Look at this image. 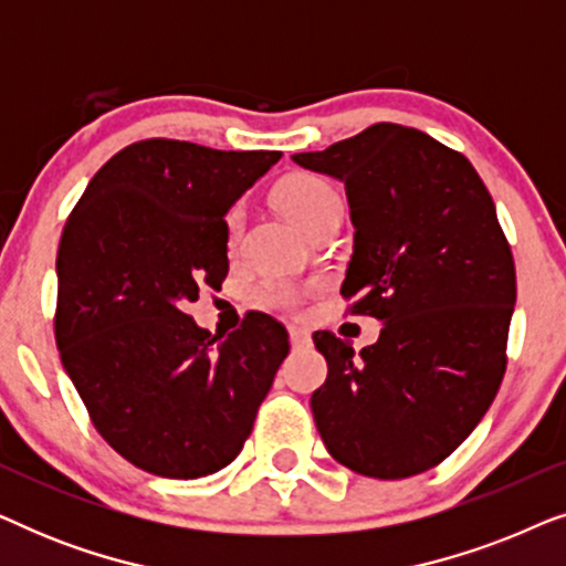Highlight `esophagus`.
<instances>
[{
	"mask_svg": "<svg viewBox=\"0 0 566 566\" xmlns=\"http://www.w3.org/2000/svg\"><path fill=\"white\" fill-rule=\"evenodd\" d=\"M289 339H291V347H306L312 343V337H308V332L298 329V327H291L289 329Z\"/></svg>",
	"mask_w": 566,
	"mask_h": 566,
	"instance_id": "34e87169",
	"label": "esophagus"
}]
</instances>
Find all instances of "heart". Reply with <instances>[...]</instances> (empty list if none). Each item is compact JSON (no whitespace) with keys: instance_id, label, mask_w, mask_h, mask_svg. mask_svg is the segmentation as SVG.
I'll return each instance as SVG.
<instances>
[{"instance_id":"heart-1","label":"heart","mask_w":566,"mask_h":566,"mask_svg":"<svg viewBox=\"0 0 566 566\" xmlns=\"http://www.w3.org/2000/svg\"><path fill=\"white\" fill-rule=\"evenodd\" d=\"M277 206L283 208V213L296 223L298 229H304L306 234L319 227V223L337 219L343 213V200H339L337 190L332 188L327 180L314 175H291L277 185ZM242 227V211L229 216V229L231 234H237ZM265 296L270 304L275 306H293L298 301V291L291 283H268Z\"/></svg>"}]
</instances>
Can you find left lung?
<instances>
[{
	"label": "left lung",
	"mask_w": 566,
	"mask_h": 566,
	"mask_svg": "<svg viewBox=\"0 0 566 566\" xmlns=\"http://www.w3.org/2000/svg\"><path fill=\"white\" fill-rule=\"evenodd\" d=\"M291 159L345 182L355 237L339 293L384 324L360 353L314 332L327 360L316 430L355 474H422L471 436L505 374L515 265L492 196L463 154L397 123Z\"/></svg>",
	"instance_id": "obj_1"
}]
</instances>
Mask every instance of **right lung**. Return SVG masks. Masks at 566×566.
I'll return each mask as SVG.
<instances>
[{"mask_svg":"<svg viewBox=\"0 0 566 566\" xmlns=\"http://www.w3.org/2000/svg\"><path fill=\"white\" fill-rule=\"evenodd\" d=\"M281 157L130 144L92 177L61 234V363L99 436L154 476L229 467L289 355V332L268 314L227 337L185 314L198 285L229 273V208Z\"/></svg>","mask_w":566,"mask_h":566,"instance_id":"right-lung-1","label":"right lung"}]
</instances>
